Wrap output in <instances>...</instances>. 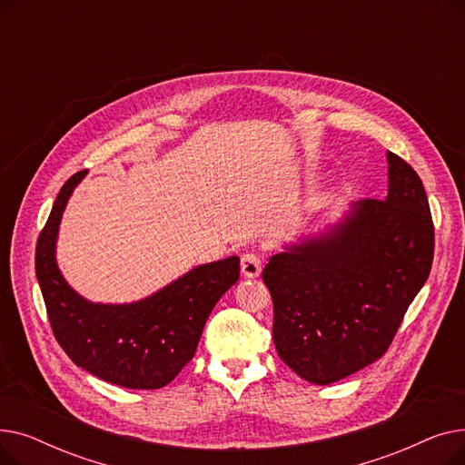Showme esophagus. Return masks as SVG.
I'll use <instances>...</instances> for the list:
<instances>
[{"mask_svg": "<svg viewBox=\"0 0 465 465\" xmlns=\"http://www.w3.org/2000/svg\"><path fill=\"white\" fill-rule=\"evenodd\" d=\"M241 272L245 277L252 279L258 277L262 272V256L256 252H245L241 254Z\"/></svg>", "mask_w": 465, "mask_h": 465, "instance_id": "1", "label": "esophagus"}]
</instances>
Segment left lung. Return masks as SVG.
I'll return each mask as SVG.
<instances>
[{"label":"left lung","instance_id":"left-lung-1","mask_svg":"<svg viewBox=\"0 0 465 465\" xmlns=\"http://www.w3.org/2000/svg\"><path fill=\"white\" fill-rule=\"evenodd\" d=\"M388 195L360 200L341 223L263 267L281 360L331 384L379 360L428 281L433 223L420 177L388 153Z\"/></svg>","mask_w":465,"mask_h":465}]
</instances>
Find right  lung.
<instances>
[{"label": "right lung", "instance_id": "1", "mask_svg": "<svg viewBox=\"0 0 465 465\" xmlns=\"http://www.w3.org/2000/svg\"><path fill=\"white\" fill-rule=\"evenodd\" d=\"M86 171L67 179L37 239L35 275L54 337L73 363L111 384L156 390L173 381L198 349L216 302L239 279V258L193 267L156 294L124 305L92 303L62 277L56 239L69 195Z\"/></svg>", "mask_w": 465, "mask_h": 465}]
</instances>
